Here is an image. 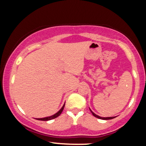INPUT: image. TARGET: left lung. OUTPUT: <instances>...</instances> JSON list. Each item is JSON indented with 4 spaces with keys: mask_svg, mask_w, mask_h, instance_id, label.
Here are the masks:
<instances>
[{
    "mask_svg": "<svg viewBox=\"0 0 146 146\" xmlns=\"http://www.w3.org/2000/svg\"><path fill=\"white\" fill-rule=\"evenodd\" d=\"M90 109V108H89ZM90 112H91V113L93 114V115L94 117H97V118H98V119H104V120H108V119H113V118H115V117H100V116H98V115H97L96 114H95L94 113H93V111H92L90 109Z\"/></svg>",
    "mask_w": 146,
    "mask_h": 146,
    "instance_id": "obj_1",
    "label": "left lung"
}]
</instances>
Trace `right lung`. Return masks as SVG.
<instances>
[{
	"instance_id": "right-lung-1",
	"label": "right lung",
	"mask_w": 146,
	"mask_h": 146,
	"mask_svg": "<svg viewBox=\"0 0 146 146\" xmlns=\"http://www.w3.org/2000/svg\"><path fill=\"white\" fill-rule=\"evenodd\" d=\"M64 106H65V104L63 105V106L62 107L61 109H60L59 111L58 112V113H56V114H54V115H51V116H49V117H44V118H38L36 119L38 120H40V121H48V120H51V119H53L56 118V117H58L59 115H60V114L62 113V112L63 111V109L64 108Z\"/></svg>"
}]
</instances>
